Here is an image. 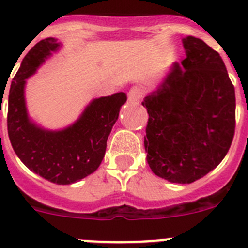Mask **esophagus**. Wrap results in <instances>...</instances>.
<instances>
[{
  "instance_id": "esophagus-1",
  "label": "esophagus",
  "mask_w": 248,
  "mask_h": 248,
  "mask_svg": "<svg viewBox=\"0 0 248 248\" xmlns=\"http://www.w3.org/2000/svg\"><path fill=\"white\" fill-rule=\"evenodd\" d=\"M143 94H145L143 88L139 87V86H133L130 91H128V100H130L131 102H137V101L142 100Z\"/></svg>"
}]
</instances>
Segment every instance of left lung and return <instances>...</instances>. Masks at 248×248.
<instances>
[{
    "instance_id": "8db88e82",
    "label": "left lung",
    "mask_w": 248,
    "mask_h": 248,
    "mask_svg": "<svg viewBox=\"0 0 248 248\" xmlns=\"http://www.w3.org/2000/svg\"><path fill=\"white\" fill-rule=\"evenodd\" d=\"M187 57L142 105L145 148L155 175L192 184L218 166L236 127L234 87L221 56L200 38L184 40Z\"/></svg>"
}]
</instances>
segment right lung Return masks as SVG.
<instances>
[{"label": "right lung", "mask_w": 248, "mask_h": 248, "mask_svg": "<svg viewBox=\"0 0 248 248\" xmlns=\"http://www.w3.org/2000/svg\"><path fill=\"white\" fill-rule=\"evenodd\" d=\"M59 46L56 38H45L22 60L8 94L7 130L11 145L26 167L49 182L70 185L98 169L127 94L120 92L92 101L78 121L63 131L51 132L32 124L23 96L26 78Z\"/></svg>", "instance_id": "obj_1"}]
</instances>
